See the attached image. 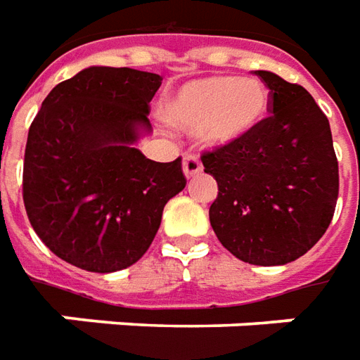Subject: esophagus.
Returning a JSON list of instances; mask_svg holds the SVG:
<instances>
[{
    "mask_svg": "<svg viewBox=\"0 0 360 360\" xmlns=\"http://www.w3.org/2000/svg\"><path fill=\"white\" fill-rule=\"evenodd\" d=\"M183 173H185V177L191 179V177H197L198 173H202V163L198 162L197 155L187 154L183 158Z\"/></svg>",
    "mask_w": 360,
    "mask_h": 360,
    "instance_id": "1",
    "label": "esophagus"
}]
</instances>
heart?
Instances as JSON below:
<instances>
[{
    "label": "heart",
    "instance_id": "obj_1",
    "mask_svg": "<svg viewBox=\"0 0 360 360\" xmlns=\"http://www.w3.org/2000/svg\"><path fill=\"white\" fill-rule=\"evenodd\" d=\"M271 109V93L257 77L216 75L183 84L162 103L167 124L197 128L206 148H226L257 130Z\"/></svg>",
    "mask_w": 360,
    "mask_h": 360
}]
</instances>
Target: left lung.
Returning a JSON list of instances; mask_svg holds the SVG:
<instances>
[{
  "instance_id": "obj_1",
  "label": "left lung",
  "mask_w": 360,
  "mask_h": 360,
  "mask_svg": "<svg viewBox=\"0 0 360 360\" xmlns=\"http://www.w3.org/2000/svg\"><path fill=\"white\" fill-rule=\"evenodd\" d=\"M271 117L241 142L202 155L218 183L210 226L226 250L251 265H286L328 230L339 167L328 117L302 85L257 70Z\"/></svg>"
}]
</instances>
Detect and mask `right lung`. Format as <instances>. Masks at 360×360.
Instances as JSON below:
<instances>
[{
  "label": "right lung",
  "mask_w": 360,
  "mask_h": 360,
  "mask_svg": "<svg viewBox=\"0 0 360 360\" xmlns=\"http://www.w3.org/2000/svg\"><path fill=\"white\" fill-rule=\"evenodd\" d=\"M162 77L89 66L58 84L32 120L22 200L42 243L70 265L115 273L152 245L163 206L185 188L181 158L160 163L136 148Z\"/></svg>",
  "instance_id": "1"
}]
</instances>
